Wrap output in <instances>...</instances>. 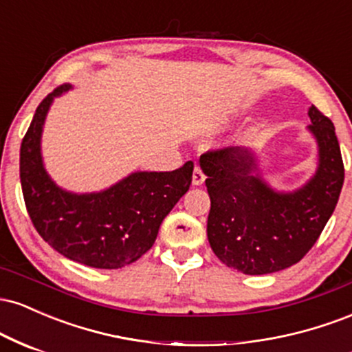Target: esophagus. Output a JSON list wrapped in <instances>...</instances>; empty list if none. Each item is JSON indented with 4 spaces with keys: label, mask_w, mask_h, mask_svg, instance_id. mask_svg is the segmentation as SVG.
Here are the masks:
<instances>
[{
    "label": "esophagus",
    "mask_w": 352,
    "mask_h": 352,
    "mask_svg": "<svg viewBox=\"0 0 352 352\" xmlns=\"http://www.w3.org/2000/svg\"><path fill=\"white\" fill-rule=\"evenodd\" d=\"M205 182V173L201 172V168L199 165H195V168H193V175H192V184L193 185H201Z\"/></svg>",
    "instance_id": "esophagus-1"
}]
</instances>
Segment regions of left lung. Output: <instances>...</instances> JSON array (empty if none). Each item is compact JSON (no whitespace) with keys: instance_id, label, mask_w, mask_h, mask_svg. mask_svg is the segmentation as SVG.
<instances>
[{"instance_id":"1","label":"left lung","mask_w":352,"mask_h":352,"mask_svg":"<svg viewBox=\"0 0 352 352\" xmlns=\"http://www.w3.org/2000/svg\"><path fill=\"white\" fill-rule=\"evenodd\" d=\"M309 132L318 142V170L294 192H276L258 175L248 147L200 157L207 175V235L218 260L245 274L280 272L313 248L339 200L344 165L334 125L311 106Z\"/></svg>"}]
</instances>
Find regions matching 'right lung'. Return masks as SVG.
Returning a JSON list of instances; mask_svg holds the SVG:
<instances>
[{
    "mask_svg": "<svg viewBox=\"0 0 352 352\" xmlns=\"http://www.w3.org/2000/svg\"><path fill=\"white\" fill-rule=\"evenodd\" d=\"M56 87L36 109L19 151L24 204L34 228L63 256L92 268L117 270L152 248L160 223L192 184L193 162L172 172H134L98 193H72L47 175L41 134Z\"/></svg>",
    "mask_w": 352,
    "mask_h": 352,
    "instance_id": "right-lung-1",
    "label": "right lung"
}]
</instances>
